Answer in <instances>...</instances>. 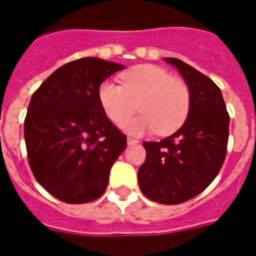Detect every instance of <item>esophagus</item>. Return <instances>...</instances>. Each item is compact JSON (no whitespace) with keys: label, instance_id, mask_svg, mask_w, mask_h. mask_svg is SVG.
<instances>
[{"label":"esophagus","instance_id":"esophagus-1","mask_svg":"<svg viewBox=\"0 0 256 256\" xmlns=\"http://www.w3.org/2000/svg\"><path fill=\"white\" fill-rule=\"evenodd\" d=\"M140 144V140H134V138H128V146H134V144Z\"/></svg>","mask_w":256,"mask_h":256}]
</instances>
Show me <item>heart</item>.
Returning a JSON list of instances; mask_svg holds the SVG:
<instances>
[{
  "instance_id": "heart-1",
  "label": "heart",
  "mask_w": 256,
  "mask_h": 256,
  "mask_svg": "<svg viewBox=\"0 0 256 256\" xmlns=\"http://www.w3.org/2000/svg\"><path fill=\"white\" fill-rule=\"evenodd\" d=\"M122 86L104 81L98 88L100 108L116 126H124L135 111L141 116L124 125L126 132L140 136L156 128L166 136L183 124L188 116L190 90L182 80L156 65H142L122 74Z\"/></svg>"
}]
</instances>
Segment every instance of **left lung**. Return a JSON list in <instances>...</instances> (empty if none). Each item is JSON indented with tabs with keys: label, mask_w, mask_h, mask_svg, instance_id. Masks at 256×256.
Here are the masks:
<instances>
[{
	"label": "left lung",
	"mask_w": 256,
	"mask_h": 256,
	"mask_svg": "<svg viewBox=\"0 0 256 256\" xmlns=\"http://www.w3.org/2000/svg\"><path fill=\"white\" fill-rule=\"evenodd\" d=\"M178 69L191 104L182 128L160 142H144L146 160L138 183L148 199L179 204L200 194L218 175L227 152L230 116L214 81L178 58H164Z\"/></svg>",
	"instance_id": "left-lung-1"
}]
</instances>
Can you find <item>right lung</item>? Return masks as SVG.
I'll return each mask as SVG.
<instances>
[{
  "mask_svg": "<svg viewBox=\"0 0 256 256\" xmlns=\"http://www.w3.org/2000/svg\"><path fill=\"white\" fill-rule=\"evenodd\" d=\"M124 66L86 57L61 66L30 100L24 124L28 160L37 182L66 203L104 194L126 136L100 108L98 88Z\"/></svg>",
  "mask_w": 256,
  "mask_h": 256,
  "instance_id": "right-lung-1",
  "label": "right lung"
}]
</instances>
